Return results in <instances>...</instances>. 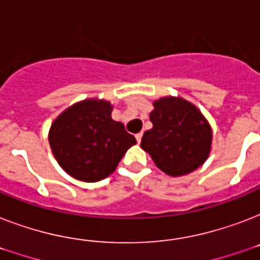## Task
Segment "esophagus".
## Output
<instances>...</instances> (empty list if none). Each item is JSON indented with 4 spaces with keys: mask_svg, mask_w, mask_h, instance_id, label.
<instances>
[{
    "mask_svg": "<svg viewBox=\"0 0 260 260\" xmlns=\"http://www.w3.org/2000/svg\"><path fill=\"white\" fill-rule=\"evenodd\" d=\"M142 138H143V132H139V134L136 135V140H138V143L142 142Z\"/></svg>",
    "mask_w": 260,
    "mask_h": 260,
    "instance_id": "obj_1",
    "label": "esophagus"
}]
</instances>
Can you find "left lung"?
<instances>
[{
    "mask_svg": "<svg viewBox=\"0 0 260 260\" xmlns=\"http://www.w3.org/2000/svg\"><path fill=\"white\" fill-rule=\"evenodd\" d=\"M152 128L142 139L143 150L169 175H185L201 166L210 151L212 131L200 110L182 98L154 102Z\"/></svg>",
    "mask_w": 260,
    "mask_h": 260,
    "instance_id": "1",
    "label": "left lung"
}]
</instances>
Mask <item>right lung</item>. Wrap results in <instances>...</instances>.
Wrapping results in <instances>:
<instances>
[{"instance_id": "add662e5", "label": "right lung", "mask_w": 260, "mask_h": 260, "mask_svg": "<svg viewBox=\"0 0 260 260\" xmlns=\"http://www.w3.org/2000/svg\"><path fill=\"white\" fill-rule=\"evenodd\" d=\"M112 105L86 100L64 110L50 129V146L63 170L79 181L109 177L136 143L124 124L112 120Z\"/></svg>"}]
</instances>
